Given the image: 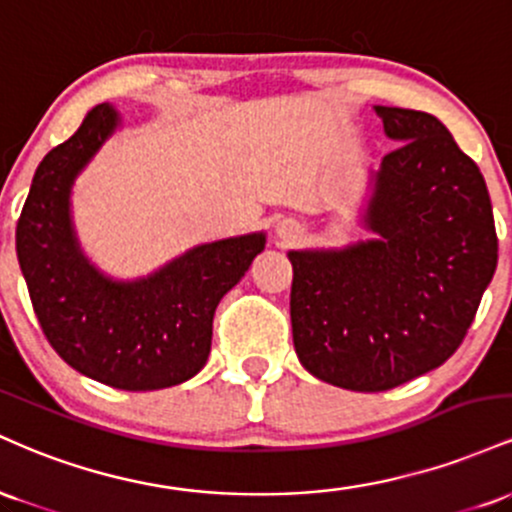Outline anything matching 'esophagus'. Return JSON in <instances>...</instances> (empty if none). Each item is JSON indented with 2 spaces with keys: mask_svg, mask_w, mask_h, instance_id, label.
<instances>
[{
  "mask_svg": "<svg viewBox=\"0 0 512 512\" xmlns=\"http://www.w3.org/2000/svg\"><path fill=\"white\" fill-rule=\"evenodd\" d=\"M274 233H276V238L281 240V243H293V240L301 238L303 228H301V223H298V221H293V219H281V221L274 226Z\"/></svg>",
  "mask_w": 512,
  "mask_h": 512,
  "instance_id": "34e87169",
  "label": "esophagus"
}]
</instances>
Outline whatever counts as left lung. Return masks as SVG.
Instances as JSON below:
<instances>
[{
  "label": "left lung",
  "mask_w": 512,
  "mask_h": 512,
  "mask_svg": "<svg viewBox=\"0 0 512 512\" xmlns=\"http://www.w3.org/2000/svg\"><path fill=\"white\" fill-rule=\"evenodd\" d=\"M399 146L368 173L344 248L289 250L291 327L315 378L383 392L443 366L491 284L498 238L484 175L438 117L375 105Z\"/></svg>",
  "instance_id": "1"
}]
</instances>
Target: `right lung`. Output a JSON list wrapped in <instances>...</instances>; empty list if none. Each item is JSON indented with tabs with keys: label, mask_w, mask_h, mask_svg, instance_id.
<instances>
[{
	"label": "right lung",
	"mask_w": 512,
	"mask_h": 512,
	"mask_svg": "<svg viewBox=\"0 0 512 512\" xmlns=\"http://www.w3.org/2000/svg\"><path fill=\"white\" fill-rule=\"evenodd\" d=\"M120 127L113 105H96L40 161L16 226V255L40 327L69 366L117 390H163L204 368L216 305L264 250L267 233L195 245L137 279L101 272L76 236L72 192Z\"/></svg>",
	"instance_id": "right-lung-1"
}]
</instances>
